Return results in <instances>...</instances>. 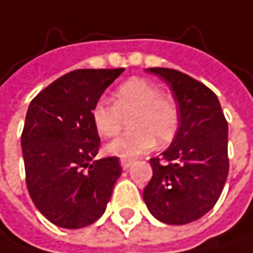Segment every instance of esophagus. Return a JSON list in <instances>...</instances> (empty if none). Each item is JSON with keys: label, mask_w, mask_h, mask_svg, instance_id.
<instances>
[{"label": "esophagus", "mask_w": 253, "mask_h": 253, "mask_svg": "<svg viewBox=\"0 0 253 253\" xmlns=\"http://www.w3.org/2000/svg\"><path fill=\"white\" fill-rule=\"evenodd\" d=\"M131 164H132V160H126V158H122V160H121V167H122L124 170H128V169L131 167Z\"/></svg>", "instance_id": "esophagus-1"}]
</instances>
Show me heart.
<instances>
[{"instance_id": "1", "label": "heart", "mask_w": 253, "mask_h": 253, "mask_svg": "<svg viewBox=\"0 0 253 253\" xmlns=\"http://www.w3.org/2000/svg\"><path fill=\"white\" fill-rule=\"evenodd\" d=\"M131 131L118 136L106 145V151L121 158H134L148 151L157 141L166 145L178 128V108L171 96L145 79H131L122 83L114 95V103L99 99L90 111L95 129L103 138L117 135L125 118Z\"/></svg>"}]
</instances>
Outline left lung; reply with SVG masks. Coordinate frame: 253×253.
<instances>
[{
    "label": "left lung",
    "mask_w": 253,
    "mask_h": 253,
    "mask_svg": "<svg viewBox=\"0 0 253 253\" xmlns=\"http://www.w3.org/2000/svg\"><path fill=\"white\" fill-rule=\"evenodd\" d=\"M147 72L169 83L178 105V129L171 145L150 160L153 177L142 197L155 219L186 225L219 200L229 172L227 121L213 90L174 69Z\"/></svg>",
    "instance_id": "1"
}]
</instances>
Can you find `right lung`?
Here are the masks:
<instances>
[{"instance_id": "obj_1", "label": "right lung", "mask_w": 253, "mask_h": 253, "mask_svg": "<svg viewBox=\"0 0 253 253\" xmlns=\"http://www.w3.org/2000/svg\"><path fill=\"white\" fill-rule=\"evenodd\" d=\"M124 70H73L28 106L21 134L26 183L36 208L56 226L92 225L111 199L122 169L118 157L93 160L100 138L90 111Z\"/></svg>"}]
</instances>
